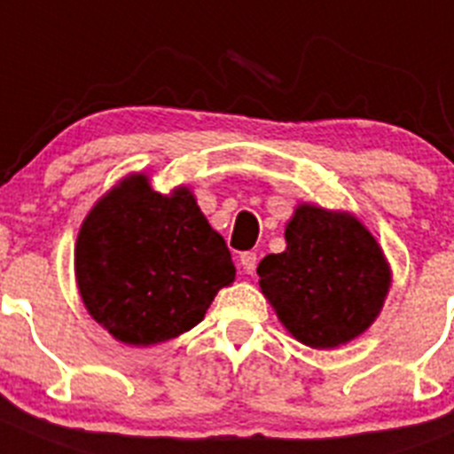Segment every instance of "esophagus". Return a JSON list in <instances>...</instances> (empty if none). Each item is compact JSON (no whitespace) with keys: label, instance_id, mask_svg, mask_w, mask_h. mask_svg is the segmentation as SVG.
<instances>
[{"label":"esophagus","instance_id":"obj_1","mask_svg":"<svg viewBox=\"0 0 454 454\" xmlns=\"http://www.w3.org/2000/svg\"><path fill=\"white\" fill-rule=\"evenodd\" d=\"M256 263H259V256H256L254 252H243V254H240V265H243V270L247 274H254Z\"/></svg>","mask_w":454,"mask_h":454}]
</instances>
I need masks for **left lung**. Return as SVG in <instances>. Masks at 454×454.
<instances>
[{
    "instance_id": "left-lung-1",
    "label": "left lung",
    "mask_w": 454,
    "mask_h": 454,
    "mask_svg": "<svg viewBox=\"0 0 454 454\" xmlns=\"http://www.w3.org/2000/svg\"><path fill=\"white\" fill-rule=\"evenodd\" d=\"M286 252L259 263L261 290L299 342L347 344L369 328L389 290L376 239L351 214L301 205L286 227Z\"/></svg>"
}]
</instances>
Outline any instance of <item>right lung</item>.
<instances>
[{"mask_svg":"<svg viewBox=\"0 0 454 454\" xmlns=\"http://www.w3.org/2000/svg\"><path fill=\"white\" fill-rule=\"evenodd\" d=\"M234 277L224 239L211 230L191 191L161 195L144 176L97 202L76 240L85 309L116 340L135 347L193 328Z\"/></svg>","mask_w":454,"mask_h":454,"instance_id":"right-lung-1","label":"right lung"}]
</instances>
